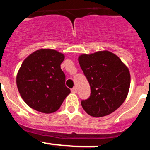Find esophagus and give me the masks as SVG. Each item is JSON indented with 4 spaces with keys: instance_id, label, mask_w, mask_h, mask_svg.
Here are the masks:
<instances>
[{
    "instance_id": "34e87169",
    "label": "esophagus",
    "mask_w": 150,
    "mask_h": 150,
    "mask_svg": "<svg viewBox=\"0 0 150 150\" xmlns=\"http://www.w3.org/2000/svg\"><path fill=\"white\" fill-rule=\"evenodd\" d=\"M71 91H72V93H76L77 92V88H73L71 89Z\"/></svg>"
}]
</instances>
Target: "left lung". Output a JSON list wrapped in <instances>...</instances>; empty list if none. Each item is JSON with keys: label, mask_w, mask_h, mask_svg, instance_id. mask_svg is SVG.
<instances>
[{"label": "left lung", "mask_w": 150, "mask_h": 150, "mask_svg": "<svg viewBox=\"0 0 150 150\" xmlns=\"http://www.w3.org/2000/svg\"><path fill=\"white\" fill-rule=\"evenodd\" d=\"M78 62L91 88L89 98L81 101L84 110L94 117H105L115 111L128 94V67L108 50L81 54Z\"/></svg>", "instance_id": "left-lung-1"}]
</instances>
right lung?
Instances as JSON below:
<instances>
[{
    "label": "right lung",
    "instance_id": "1",
    "mask_svg": "<svg viewBox=\"0 0 150 150\" xmlns=\"http://www.w3.org/2000/svg\"><path fill=\"white\" fill-rule=\"evenodd\" d=\"M64 58L57 50L43 48L23 61L16 83L20 96L29 107L44 114H51L61 107L70 93L60 66Z\"/></svg>",
    "mask_w": 150,
    "mask_h": 150
}]
</instances>
